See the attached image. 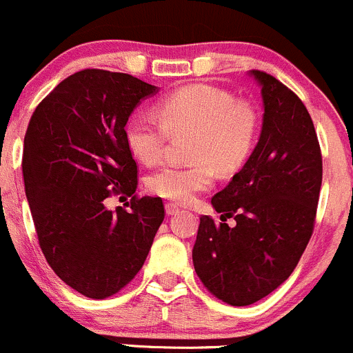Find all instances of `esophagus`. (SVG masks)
<instances>
[{"instance_id": "obj_1", "label": "esophagus", "mask_w": 353, "mask_h": 353, "mask_svg": "<svg viewBox=\"0 0 353 353\" xmlns=\"http://www.w3.org/2000/svg\"><path fill=\"white\" fill-rule=\"evenodd\" d=\"M165 210L168 216H175V214L180 212V209H178V205H175V203H166Z\"/></svg>"}]
</instances>
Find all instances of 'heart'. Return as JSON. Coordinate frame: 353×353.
I'll return each mask as SVG.
<instances>
[{
	"mask_svg": "<svg viewBox=\"0 0 353 353\" xmlns=\"http://www.w3.org/2000/svg\"><path fill=\"white\" fill-rule=\"evenodd\" d=\"M159 122L136 114L125 123V143L143 165H156L170 136L192 134L190 165H166L148 178V190L176 203H188L214 183V168L232 173L248 159L256 139L258 119L246 101L226 90L190 85L156 103Z\"/></svg>",
	"mask_w": 353,
	"mask_h": 353,
	"instance_id": "b5f03b06",
	"label": "heart"
}]
</instances>
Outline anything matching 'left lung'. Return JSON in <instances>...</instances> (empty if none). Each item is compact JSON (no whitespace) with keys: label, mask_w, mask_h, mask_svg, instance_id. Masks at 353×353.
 <instances>
[{"label":"left lung","mask_w":353,"mask_h":353,"mask_svg":"<svg viewBox=\"0 0 353 353\" xmlns=\"http://www.w3.org/2000/svg\"><path fill=\"white\" fill-rule=\"evenodd\" d=\"M248 74L261 88L260 137L210 201L221 223L202 216L192 252L203 285L231 306H250L289 279L310 243L323 178L318 136L299 97L267 72Z\"/></svg>","instance_id":"obj_1"}]
</instances>
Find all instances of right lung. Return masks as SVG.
Segmentation results:
<instances>
[{"instance_id": "obj_1", "label": "right lung", "mask_w": 353, "mask_h": 353, "mask_svg": "<svg viewBox=\"0 0 353 353\" xmlns=\"http://www.w3.org/2000/svg\"><path fill=\"white\" fill-rule=\"evenodd\" d=\"M158 86L125 72L85 69L61 81L35 108L23 141L25 194L39 245L57 277L92 299L125 287L146 261L165 219L159 197H132L137 165L125 123Z\"/></svg>"}]
</instances>
